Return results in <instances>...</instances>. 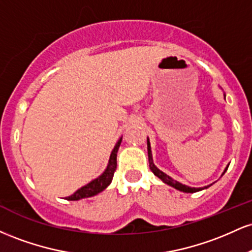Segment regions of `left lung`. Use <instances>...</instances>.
<instances>
[{
    "mask_svg": "<svg viewBox=\"0 0 252 252\" xmlns=\"http://www.w3.org/2000/svg\"><path fill=\"white\" fill-rule=\"evenodd\" d=\"M147 146H148V160H149V167L150 169H152V172L154 173V174L158 176V179H161L164 184L169 185V186L174 187V189L181 190V192H185V193H194V192H198V190H201L202 189H194V187H189L186 186V185H182L180 182L173 180L170 176H168L167 174H164L163 172H161L160 169L156 168V166L154 163H153V158H152V150H150V143H149V140L147 141ZM227 169V168H226ZM226 169H225V172H226ZM224 172V173H225ZM205 189H207V187H205Z\"/></svg>",
    "mask_w": 252,
    "mask_h": 252,
    "instance_id": "left-lung-1",
    "label": "left lung"
}]
</instances>
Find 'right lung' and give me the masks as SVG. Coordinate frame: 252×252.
Segmentation results:
<instances>
[{"label": "right lung", "mask_w": 252, "mask_h": 252, "mask_svg": "<svg viewBox=\"0 0 252 252\" xmlns=\"http://www.w3.org/2000/svg\"><path fill=\"white\" fill-rule=\"evenodd\" d=\"M121 142H122V137L118 140V142L116 143V146H115L114 150H112L111 155H110L109 164L108 167H106L105 172H104L99 178H97L96 180L91 181L90 184L86 185V186H84L82 189H78L74 194L67 196V200H79V199H83V198L94 196L98 194L99 192H102L103 189H105L106 187L111 184L112 178H114V174L117 168V152L121 146Z\"/></svg>", "instance_id": "right-lung-1"}]
</instances>
